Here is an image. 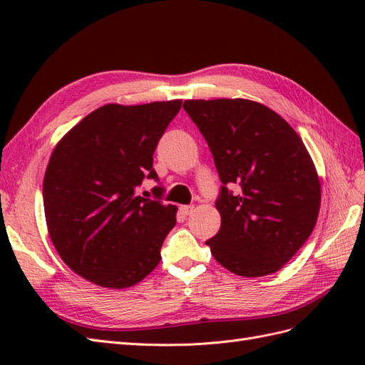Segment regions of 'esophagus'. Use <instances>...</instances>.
Masks as SVG:
<instances>
[{
	"mask_svg": "<svg viewBox=\"0 0 365 365\" xmlns=\"http://www.w3.org/2000/svg\"><path fill=\"white\" fill-rule=\"evenodd\" d=\"M192 212H195V205H182V207H180V213L185 215V216L191 215Z\"/></svg>",
	"mask_w": 365,
	"mask_h": 365,
	"instance_id": "obj_1",
	"label": "esophagus"
}]
</instances>
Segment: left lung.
I'll return each instance as SVG.
<instances>
[{
	"mask_svg": "<svg viewBox=\"0 0 365 365\" xmlns=\"http://www.w3.org/2000/svg\"><path fill=\"white\" fill-rule=\"evenodd\" d=\"M183 108L222 182L216 200L221 227L205 245L238 276L276 273L319 218L322 187L306 145L281 115L251 100H187ZM234 184L237 193L227 188Z\"/></svg>",
	"mask_w": 365,
	"mask_h": 365,
	"instance_id": "1",
	"label": "left lung"
}]
</instances>
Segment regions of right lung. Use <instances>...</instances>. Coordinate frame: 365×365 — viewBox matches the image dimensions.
Returning <instances> with one entry per match:
<instances>
[{
  "instance_id": "right-lung-1",
  "label": "right lung",
  "mask_w": 365,
  "mask_h": 365,
  "mask_svg": "<svg viewBox=\"0 0 365 365\" xmlns=\"http://www.w3.org/2000/svg\"><path fill=\"white\" fill-rule=\"evenodd\" d=\"M182 100L110 103L88 114L54 147L43 177L46 227L61 259L106 289H125L150 273L175 226V205L138 196L158 180L153 152Z\"/></svg>"
}]
</instances>
